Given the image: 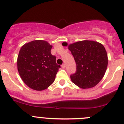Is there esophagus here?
I'll use <instances>...</instances> for the list:
<instances>
[{"label": "esophagus", "instance_id": "obj_1", "mask_svg": "<svg viewBox=\"0 0 124 124\" xmlns=\"http://www.w3.org/2000/svg\"><path fill=\"white\" fill-rule=\"evenodd\" d=\"M62 68H65V63H63V64L62 65Z\"/></svg>", "mask_w": 124, "mask_h": 124}]
</instances>
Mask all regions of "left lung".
Masks as SVG:
<instances>
[{
    "instance_id": "obj_1",
    "label": "left lung",
    "mask_w": 124,
    "mask_h": 124,
    "mask_svg": "<svg viewBox=\"0 0 124 124\" xmlns=\"http://www.w3.org/2000/svg\"><path fill=\"white\" fill-rule=\"evenodd\" d=\"M67 46L66 42L62 44ZM76 61L77 68L71 75L73 83L82 89L94 87L103 78L108 65V57L102 44L94 41L84 40L68 45Z\"/></svg>"
}]
</instances>
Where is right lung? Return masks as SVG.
I'll return each instance as SVG.
<instances>
[{"mask_svg": "<svg viewBox=\"0 0 124 124\" xmlns=\"http://www.w3.org/2000/svg\"><path fill=\"white\" fill-rule=\"evenodd\" d=\"M52 46L44 40L24 44L17 58V69L24 83L30 88L41 91L54 82L61 66L51 53Z\"/></svg>", "mask_w": 124, "mask_h": 124, "instance_id": "1", "label": "right lung"}]
</instances>
